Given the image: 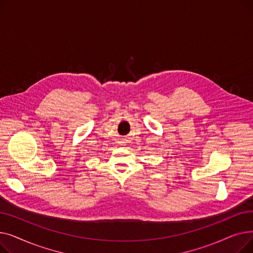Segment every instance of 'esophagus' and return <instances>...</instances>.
<instances>
[{"mask_svg":"<svg viewBox=\"0 0 253 253\" xmlns=\"http://www.w3.org/2000/svg\"><path fill=\"white\" fill-rule=\"evenodd\" d=\"M119 144L121 145V147H124V145L126 144V139H124V138H122V139H120V141H119Z\"/></svg>","mask_w":253,"mask_h":253,"instance_id":"1","label":"esophagus"}]
</instances>
